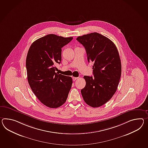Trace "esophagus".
I'll list each match as a JSON object with an SVG mask.
<instances>
[{
	"label": "esophagus",
	"instance_id": "1",
	"mask_svg": "<svg viewBox=\"0 0 148 148\" xmlns=\"http://www.w3.org/2000/svg\"><path fill=\"white\" fill-rule=\"evenodd\" d=\"M79 77H73V80L74 81H75L76 79H77Z\"/></svg>",
	"mask_w": 148,
	"mask_h": 148
}]
</instances>
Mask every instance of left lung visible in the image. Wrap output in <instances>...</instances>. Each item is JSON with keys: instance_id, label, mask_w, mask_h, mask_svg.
Instances as JSON below:
<instances>
[{"instance_id": "left-lung-1", "label": "left lung", "mask_w": 148, "mask_h": 148, "mask_svg": "<svg viewBox=\"0 0 148 148\" xmlns=\"http://www.w3.org/2000/svg\"><path fill=\"white\" fill-rule=\"evenodd\" d=\"M76 40L85 48L88 62L94 63V76H84L86 85L81 94L87 104L98 108L107 103L117 89L121 74L119 52L112 40L99 33L79 36Z\"/></svg>"}]
</instances>
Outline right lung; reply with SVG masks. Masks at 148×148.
Wrapping results in <instances>:
<instances>
[{
	"label": "right lung",
	"mask_w": 148,
	"mask_h": 148,
	"mask_svg": "<svg viewBox=\"0 0 148 148\" xmlns=\"http://www.w3.org/2000/svg\"><path fill=\"white\" fill-rule=\"evenodd\" d=\"M73 37L49 34L33 42L26 58L27 79L40 101L50 108L64 104L72 85V78L55 72L61 60V48Z\"/></svg>",
	"instance_id": "add662e5"
}]
</instances>
